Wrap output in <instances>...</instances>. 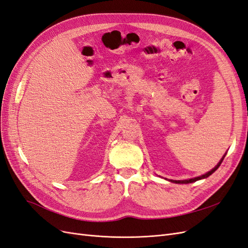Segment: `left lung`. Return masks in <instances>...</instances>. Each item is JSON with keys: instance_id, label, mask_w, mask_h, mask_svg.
Wrapping results in <instances>:
<instances>
[{"instance_id": "obj_1", "label": "left lung", "mask_w": 248, "mask_h": 248, "mask_svg": "<svg viewBox=\"0 0 248 248\" xmlns=\"http://www.w3.org/2000/svg\"><path fill=\"white\" fill-rule=\"evenodd\" d=\"M223 158H224V156L222 157V159L219 161V163L217 164V166L213 169V170H211L210 171H208V172H206L205 175H202V176H200V177H197V178H193V179H189V180H182V181H180V180H170V182H174V183H180V184H187V183H192V182H196V181H198V180H201V179H204V178H207V177H209L210 175H212L213 172L219 168V166L221 164V162H222V160H223Z\"/></svg>"}]
</instances>
